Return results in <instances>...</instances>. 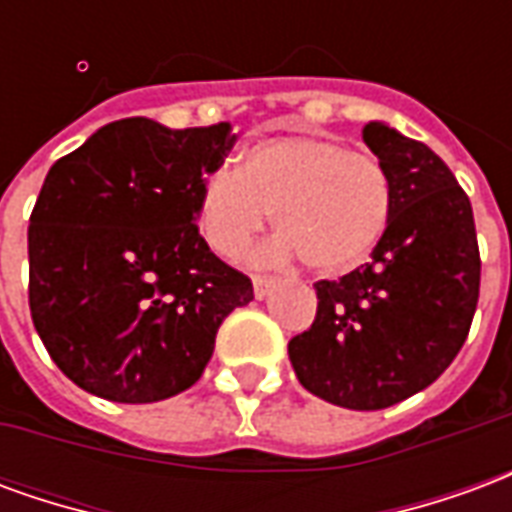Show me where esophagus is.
I'll list each match as a JSON object with an SVG mask.
<instances>
[{"mask_svg": "<svg viewBox=\"0 0 512 512\" xmlns=\"http://www.w3.org/2000/svg\"><path fill=\"white\" fill-rule=\"evenodd\" d=\"M252 285H255V299H266L271 288H274V279L268 277H252Z\"/></svg>", "mask_w": 512, "mask_h": 512, "instance_id": "esophagus-1", "label": "esophagus"}]
</instances>
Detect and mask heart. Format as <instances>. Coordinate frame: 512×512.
Returning a JSON list of instances; mask_svg holds the SVG:
<instances>
[{
	"instance_id": "obj_1",
	"label": "heart",
	"mask_w": 512,
	"mask_h": 512,
	"mask_svg": "<svg viewBox=\"0 0 512 512\" xmlns=\"http://www.w3.org/2000/svg\"><path fill=\"white\" fill-rule=\"evenodd\" d=\"M279 233L268 255L340 277L376 252L392 219V180L378 158L304 134L252 142L238 169L202 183L200 230L224 257L244 255L268 213Z\"/></svg>"
}]
</instances>
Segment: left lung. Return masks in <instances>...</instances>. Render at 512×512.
I'll use <instances>...</instances> for the list:
<instances>
[{
	"mask_svg": "<svg viewBox=\"0 0 512 512\" xmlns=\"http://www.w3.org/2000/svg\"><path fill=\"white\" fill-rule=\"evenodd\" d=\"M392 180V219L370 263L315 282L318 315L288 343L301 386L334 406L378 411L450 367L480 296L472 202L428 145L381 120L362 128Z\"/></svg>",
	"mask_w": 512,
	"mask_h": 512,
	"instance_id": "left-lung-1",
	"label": "left lung"
}]
</instances>
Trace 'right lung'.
<instances>
[{"label":"right lung","instance_id":"right-lung-1","mask_svg":"<svg viewBox=\"0 0 512 512\" xmlns=\"http://www.w3.org/2000/svg\"><path fill=\"white\" fill-rule=\"evenodd\" d=\"M227 123L167 128L126 117L60 158L29 216V310L73 384L115 403L189 389L252 282L197 230Z\"/></svg>","mask_w":512,"mask_h":512}]
</instances>
